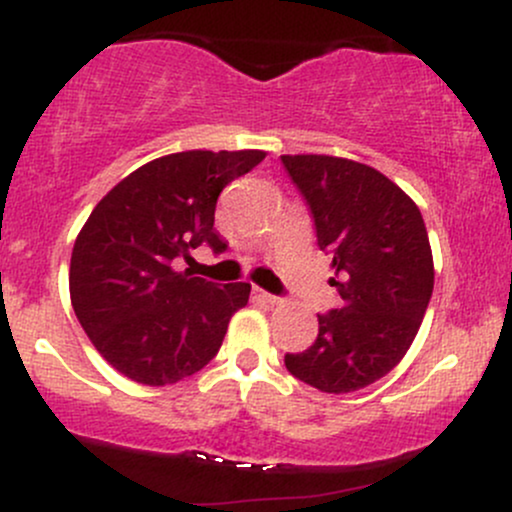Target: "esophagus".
I'll use <instances>...</instances> for the list:
<instances>
[{"mask_svg":"<svg viewBox=\"0 0 512 512\" xmlns=\"http://www.w3.org/2000/svg\"><path fill=\"white\" fill-rule=\"evenodd\" d=\"M252 296H255L257 301H264V303H269V305H276V303H279V298H276L274 293L264 291V289H260V286H252Z\"/></svg>","mask_w":512,"mask_h":512,"instance_id":"esophagus-1","label":"esophagus"}]
</instances>
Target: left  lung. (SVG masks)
Segmentation results:
<instances>
[{"label":"left lung","mask_w":512,"mask_h":512,"mask_svg":"<svg viewBox=\"0 0 512 512\" xmlns=\"http://www.w3.org/2000/svg\"><path fill=\"white\" fill-rule=\"evenodd\" d=\"M332 257L339 305L317 339L286 354L293 378L330 395L361 390L402 361L433 293V255L419 207L380 170L337 156H281Z\"/></svg>","instance_id":"left-lung-1"}]
</instances>
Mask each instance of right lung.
Listing matches in <instances>:
<instances>
[{
  "label": "right lung",
  "instance_id": "add662e5",
  "mask_svg": "<svg viewBox=\"0 0 512 512\" xmlns=\"http://www.w3.org/2000/svg\"><path fill=\"white\" fill-rule=\"evenodd\" d=\"M264 151H182L146 163L105 195L76 236L69 267L74 313L105 361L151 387L190 378L219 354L250 284H214L175 262L209 245L216 199Z\"/></svg>",
  "mask_w": 512,
  "mask_h": 512
}]
</instances>
